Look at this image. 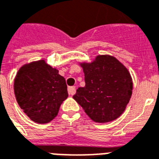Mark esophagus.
Returning a JSON list of instances; mask_svg holds the SVG:
<instances>
[{"mask_svg": "<svg viewBox=\"0 0 159 159\" xmlns=\"http://www.w3.org/2000/svg\"><path fill=\"white\" fill-rule=\"evenodd\" d=\"M75 92H76L75 87L72 86V87L68 88V93H69L70 95H74L75 93Z\"/></svg>", "mask_w": 159, "mask_h": 159, "instance_id": "obj_1", "label": "esophagus"}]
</instances>
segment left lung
<instances>
[{"label":"left lung","mask_w":159,"mask_h":159,"mask_svg":"<svg viewBox=\"0 0 159 159\" xmlns=\"http://www.w3.org/2000/svg\"><path fill=\"white\" fill-rule=\"evenodd\" d=\"M79 64L84 73L85 86L78 88L74 99L95 122L117 119L132 95L133 81L127 68L110 55H98L93 61Z\"/></svg>","instance_id":"left-lung-1"}]
</instances>
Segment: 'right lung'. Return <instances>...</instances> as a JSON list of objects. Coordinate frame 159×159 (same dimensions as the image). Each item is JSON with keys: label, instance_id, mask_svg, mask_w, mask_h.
Masks as SVG:
<instances>
[{"label": "right lung", "instance_id": "add662e5", "mask_svg": "<svg viewBox=\"0 0 159 159\" xmlns=\"http://www.w3.org/2000/svg\"><path fill=\"white\" fill-rule=\"evenodd\" d=\"M14 92L20 108L38 124L52 120L68 97L65 78L44 59L20 67L14 80Z\"/></svg>", "mask_w": 159, "mask_h": 159}]
</instances>
